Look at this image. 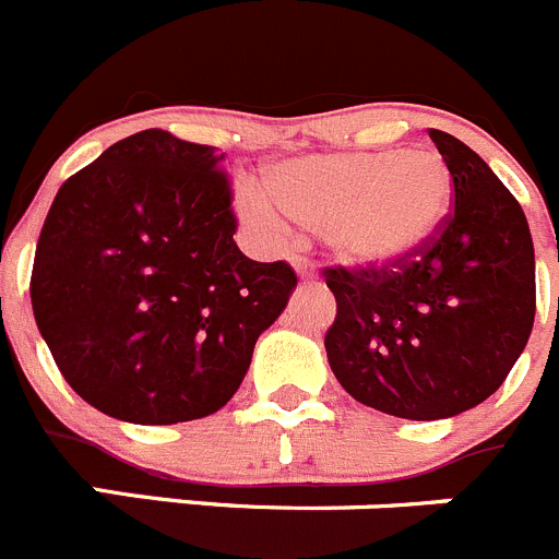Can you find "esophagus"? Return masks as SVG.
<instances>
[{"instance_id": "esophagus-1", "label": "esophagus", "mask_w": 559, "mask_h": 559, "mask_svg": "<svg viewBox=\"0 0 559 559\" xmlns=\"http://www.w3.org/2000/svg\"><path fill=\"white\" fill-rule=\"evenodd\" d=\"M295 270H297V275H300V278L304 281H314V264L311 262H306V259H300V262H295Z\"/></svg>"}]
</instances>
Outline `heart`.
<instances>
[{"label":"heart","mask_w":559,"mask_h":559,"mask_svg":"<svg viewBox=\"0 0 559 559\" xmlns=\"http://www.w3.org/2000/svg\"><path fill=\"white\" fill-rule=\"evenodd\" d=\"M264 190L239 192V215L264 239L286 217L320 228L347 264L389 267L436 239L452 212V174L432 151L314 154L275 165Z\"/></svg>","instance_id":"b5f03b06"}]
</instances>
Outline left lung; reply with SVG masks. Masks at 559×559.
Wrapping results in <instances>:
<instances>
[{"label": "left lung", "mask_w": 559, "mask_h": 559, "mask_svg": "<svg viewBox=\"0 0 559 559\" xmlns=\"http://www.w3.org/2000/svg\"><path fill=\"white\" fill-rule=\"evenodd\" d=\"M455 209L430 245L389 267H328V364L358 403L450 419L488 400L535 322V248L513 192L466 143L430 129Z\"/></svg>", "instance_id": "left-lung-1"}]
</instances>
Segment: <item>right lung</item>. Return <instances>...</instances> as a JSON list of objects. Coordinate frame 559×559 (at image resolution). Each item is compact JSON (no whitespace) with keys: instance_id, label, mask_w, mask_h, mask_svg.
<instances>
[{"instance_id":"add662e5","label":"right lung","mask_w":559,"mask_h":559,"mask_svg":"<svg viewBox=\"0 0 559 559\" xmlns=\"http://www.w3.org/2000/svg\"><path fill=\"white\" fill-rule=\"evenodd\" d=\"M223 154L145 129L57 190L35 248L38 331L85 403L132 425L221 411L297 286L253 262Z\"/></svg>"}]
</instances>
